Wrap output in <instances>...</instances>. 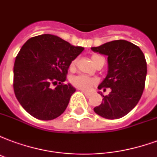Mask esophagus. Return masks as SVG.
<instances>
[{
	"label": "esophagus",
	"mask_w": 157,
	"mask_h": 157,
	"mask_svg": "<svg viewBox=\"0 0 157 157\" xmlns=\"http://www.w3.org/2000/svg\"><path fill=\"white\" fill-rule=\"evenodd\" d=\"M83 94H84V95H85L86 97H90V95H91V94H89V93H87V92H84V91H81Z\"/></svg>",
	"instance_id": "esophagus-1"
}]
</instances>
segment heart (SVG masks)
<instances>
[{"label": "heart", "mask_w": 157, "mask_h": 157, "mask_svg": "<svg viewBox=\"0 0 157 157\" xmlns=\"http://www.w3.org/2000/svg\"><path fill=\"white\" fill-rule=\"evenodd\" d=\"M98 55H93L92 56V61L94 60V59L98 57ZM76 59H74L70 63V67L72 69L74 68L75 64H76ZM72 84L76 87V88L84 90V91H88L90 88L93 87L94 83H96V79H94V78L89 77L87 75H83V74H80V75H77L74 76L71 80Z\"/></svg>", "instance_id": "obj_1"}]
</instances>
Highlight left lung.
<instances>
[{
  "label": "left lung",
  "instance_id": "8db88e82",
  "mask_svg": "<svg viewBox=\"0 0 157 157\" xmlns=\"http://www.w3.org/2000/svg\"><path fill=\"white\" fill-rule=\"evenodd\" d=\"M91 49L108 56V74L98 88H111L107 96L101 94L102 102L94 108V112L104 118H121L136 107L144 90L147 72L144 54L138 46L124 40Z\"/></svg>",
  "mask_w": 157,
  "mask_h": 157
}]
</instances>
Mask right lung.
<instances>
[{"mask_svg":"<svg viewBox=\"0 0 157 157\" xmlns=\"http://www.w3.org/2000/svg\"><path fill=\"white\" fill-rule=\"evenodd\" d=\"M83 50L56 35L44 34L29 39L14 64V92L21 105L40 120L60 116L76 89L63 84L70 63ZM59 85L52 89V84Z\"/></svg>","mask_w":157,"mask_h":157,"instance_id":"obj_1","label":"right lung"}]
</instances>
